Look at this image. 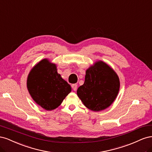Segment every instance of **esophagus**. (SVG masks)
Returning a JSON list of instances; mask_svg holds the SVG:
<instances>
[{
	"mask_svg": "<svg viewBox=\"0 0 152 152\" xmlns=\"http://www.w3.org/2000/svg\"><path fill=\"white\" fill-rule=\"evenodd\" d=\"M72 89H73V91H76L77 89V85L76 84H72Z\"/></svg>",
	"mask_w": 152,
	"mask_h": 152,
	"instance_id": "esophagus-1",
	"label": "esophagus"
}]
</instances>
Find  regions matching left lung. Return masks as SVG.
Instances as JSON below:
<instances>
[{"mask_svg":"<svg viewBox=\"0 0 152 152\" xmlns=\"http://www.w3.org/2000/svg\"><path fill=\"white\" fill-rule=\"evenodd\" d=\"M119 88L116 73L104 62L98 61L87 70L84 84L78 88L77 93L87 108L98 112L112 104Z\"/></svg>","mask_w":152,"mask_h":152,"instance_id":"left-lung-1","label":"left lung"}]
</instances>
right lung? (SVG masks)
Masks as SVG:
<instances>
[{
	"instance_id": "1",
	"label": "right lung",
	"mask_w": 152,
	"mask_h": 152,
	"mask_svg": "<svg viewBox=\"0 0 152 152\" xmlns=\"http://www.w3.org/2000/svg\"><path fill=\"white\" fill-rule=\"evenodd\" d=\"M27 87L35 102L46 110L58 107L72 91L70 85L58 73L56 65L45 59L30 72Z\"/></svg>"
}]
</instances>
